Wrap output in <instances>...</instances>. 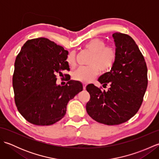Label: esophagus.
Returning a JSON list of instances; mask_svg holds the SVG:
<instances>
[{
    "instance_id": "esophagus-1",
    "label": "esophagus",
    "mask_w": 159,
    "mask_h": 159,
    "mask_svg": "<svg viewBox=\"0 0 159 159\" xmlns=\"http://www.w3.org/2000/svg\"><path fill=\"white\" fill-rule=\"evenodd\" d=\"M83 89H85L86 86H87V84L85 83H83Z\"/></svg>"
}]
</instances>
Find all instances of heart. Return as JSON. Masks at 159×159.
I'll return each instance as SVG.
<instances>
[{"instance_id":"obj_1","label":"heart","mask_w":159,"mask_h":159,"mask_svg":"<svg viewBox=\"0 0 159 159\" xmlns=\"http://www.w3.org/2000/svg\"><path fill=\"white\" fill-rule=\"evenodd\" d=\"M92 53L89 63L90 66L80 67L72 73V79L78 81L87 83L95 78L99 72V68L105 72L112 66L116 58V51L113 47L105 46V42L100 38H93L83 46ZM66 62L70 67L76 65L75 55L70 52L66 57Z\"/></svg>"}]
</instances>
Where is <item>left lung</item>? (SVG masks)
<instances>
[{
	"mask_svg": "<svg viewBox=\"0 0 159 159\" xmlns=\"http://www.w3.org/2000/svg\"><path fill=\"white\" fill-rule=\"evenodd\" d=\"M116 59L110 72L98 78L102 91L93 84L86 87L90 99L86 110L93 120L107 125L126 122L135 115L142 104L148 86V69L144 57L133 39L115 33Z\"/></svg>",
	"mask_w": 159,
	"mask_h": 159,
	"instance_id": "left-lung-1",
	"label": "left lung"
}]
</instances>
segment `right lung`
<instances>
[{
  "label": "right lung",
  "mask_w": 159,
  "mask_h": 159,
  "mask_svg": "<svg viewBox=\"0 0 159 159\" xmlns=\"http://www.w3.org/2000/svg\"><path fill=\"white\" fill-rule=\"evenodd\" d=\"M67 50L44 38L26 41L16 57L13 75L15 102L29 122L49 126L61 120L67 104L83 90L79 81L57 85V75L70 70Z\"/></svg>",
  "instance_id": "right-lung-1"
}]
</instances>
